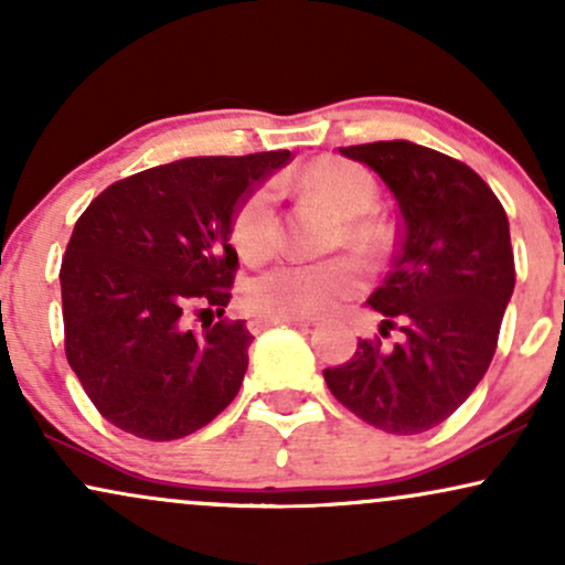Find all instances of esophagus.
Returning <instances> with one entry per match:
<instances>
[{
	"mask_svg": "<svg viewBox=\"0 0 565 565\" xmlns=\"http://www.w3.org/2000/svg\"><path fill=\"white\" fill-rule=\"evenodd\" d=\"M280 324H290V327H311L315 319H303V317H280V319H271V317H259V319H250L248 327L250 332H262L267 327H280Z\"/></svg>",
	"mask_w": 565,
	"mask_h": 565,
	"instance_id": "obj_1",
	"label": "esophagus"
}]
</instances>
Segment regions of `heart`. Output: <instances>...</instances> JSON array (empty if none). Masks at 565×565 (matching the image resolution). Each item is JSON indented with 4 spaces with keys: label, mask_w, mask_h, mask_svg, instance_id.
<instances>
[{
    "label": "heart",
    "mask_w": 565,
    "mask_h": 565,
    "mask_svg": "<svg viewBox=\"0 0 565 565\" xmlns=\"http://www.w3.org/2000/svg\"><path fill=\"white\" fill-rule=\"evenodd\" d=\"M303 185L330 204L345 222L348 241L374 246L380 233L364 217L374 209L377 188L364 170L338 159H319L303 170ZM233 241L243 259L259 262L277 246V196L271 185H259L241 201L233 220ZM361 269L351 259H285L246 285L248 311L262 317H315L340 296L356 288Z\"/></svg>",
    "instance_id": "obj_1"
}]
</instances>
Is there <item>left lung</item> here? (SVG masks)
<instances>
[{"label":"left lung","instance_id":"8db88e82","mask_svg":"<svg viewBox=\"0 0 565 565\" xmlns=\"http://www.w3.org/2000/svg\"><path fill=\"white\" fill-rule=\"evenodd\" d=\"M340 154L377 172L398 204V256L366 303L385 317L380 335L398 330L401 343L359 340L324 382L372 427L419 435L475 393L495 356L516 285L505 209L471 167L427 146L377 141Z\"/></svg>","mask_w":565,"mask_h":565}]
</instances>
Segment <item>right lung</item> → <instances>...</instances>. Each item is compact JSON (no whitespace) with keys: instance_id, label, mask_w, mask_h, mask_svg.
<instances>
[{"instance_id":"1","label":"right lung","mask_w":565,"mask_h":565,"mask_svg":"<svg viewBox=\"0 0 565 565\" xmlns=\"http://www.w3.org/2000/svg\"><path fill=\"white\" fill-rule=\"evenodd\" d=\"M290 151L188 157L117 180L75 222L60 269L65 353L115 427L180 440L238 395L254 335L243 319L193 332L196 303L225 315L233 217ZM206 309V311H212Z\"/></svg>"}]
</instances>
